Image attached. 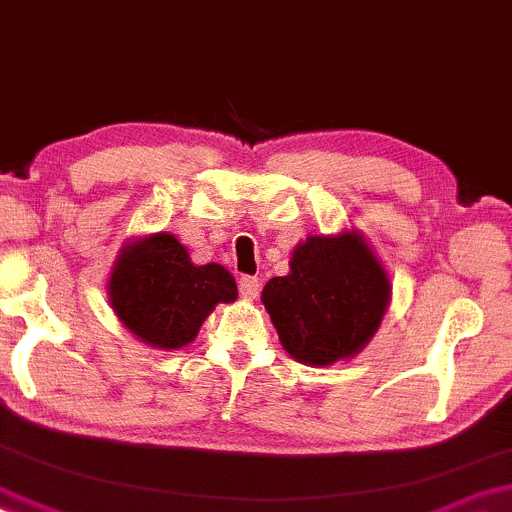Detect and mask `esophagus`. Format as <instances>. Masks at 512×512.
<instances>
[{
  "label": "esophagus",
  "instance_id": "34e87169",
  "mask_svg": "<svg viewBox=\"0 0 512 512\" xmlns=\"http://www.w3.org/2000/svg\"><path fill=\"white\" fill-rule=\"evenodd\" d=\"M258 289H261V282H258V277H254V275L239 277V294H242L244 299H256Z\"/></svg>",
  "mask_w": 512,
  "mask_h": 512
}]
</instances>
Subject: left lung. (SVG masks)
Instances as JSON below:
<instances>
[{"label": "left lung", "mask_w": 512, "mask_h": 512, "mask_svg": "<svg viewBox=\"0 0 512 512\" xmlns=\"http://www.w3.org/2000/svg\"><path fill=\"white\" fill-rule=\"evenodd\" d=\"M289 268L261 294L289 356L332 365L361 351L380 327L391 292L361 235L308 237Z\"/></svg>", "instance_id": "8db88e82"}]
</instances>
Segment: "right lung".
<instances>
[{"instance_id": "1", "label": "right lung", "mask_w": 512, "mask_h": 512, "mask_svg": "<svg viewBox=\"0 0 512 512\" xmlns=\"http://www.w3.org/2000/svg\"><path fill=\"white\" fill-rule=\"evenodd\" d=\"M111 306L132 334L159 349L197 337L216 304L237 299L235 277L218 263L194 266L168 232L125 246L109 282Z\"/></svg>"}]
</instances>
